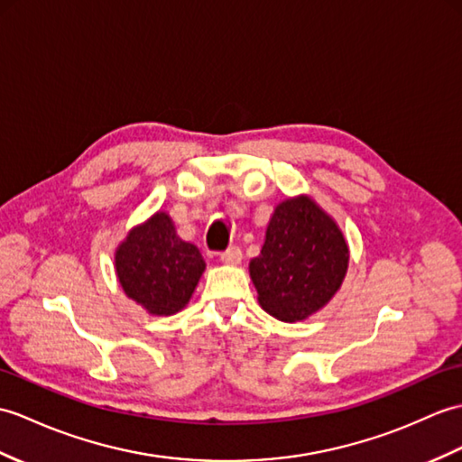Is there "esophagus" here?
I'll return each instance as SVG.
<instances>
[{
	"label": "esophagus",
	"mask_w": 462,
	"mask_h": 462,
	"mask_svg": "<svg viewBox=\"0 0 462 462\" xmlns=\"http://www.w3.org/2000/svg\"><path fill=\"white\" fill-rule=\"evenodd\" d=\"M220 260H222V263H226V265H238L240 262H242V250L240 248H228L226 252H222L220 254Z\"/></svg>",
	"instance_id": "esophagus-1"
}]
</instances>
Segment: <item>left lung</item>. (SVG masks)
<instances>
[{"instance_id": "1", "label": "left lung", "mask_w": 462, "mask_h": 462, "mask_svg": "<svg viewBox=\"0 0 462 462\" xmlns=\"http://www.w3.org/2000/svg\"><path fill=\"white\" fill-rule=\"evenodd\" d=\"M348 270V245L337 222L307 197L275 207L262 252L250 262L257 301L272 317L295 323L323 309Z\"/></svg>"}]
</instances>
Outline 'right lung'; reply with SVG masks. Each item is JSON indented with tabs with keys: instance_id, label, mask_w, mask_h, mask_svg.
I'll return each mask as SVG.
<instances>
[{
	"instance_id": "right-lung-1",
	"label": "right lung",
	"mask_w": 462,
	"mask_h": 462,
	"mask_svg": "<svg viewBox=\"0 0 462 462\" xmlns=\"http://www.w3.org/2000/svg\"><path fill=\"white\" fill-rule=\"evenodd\" d=\"M205 267L197 245L179 238L167 212L132 228L116 250L124 293L157 317L175 315L189 303Z\"/></svg>"
}]
</instances>
